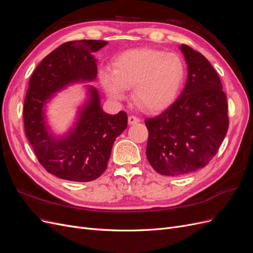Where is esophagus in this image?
<instances>
[{
    "label": "esophagus",
    "instance_id": "1",
    "mask_svg": "<svg viewBox=\"0 0 253 253\" xmlns=\"http://www.w3.org/2000/svg\"><path fill=\"white\" fill-rule=\"evenodd\" d=\"M127 120H128V125H136V124H138V122H140V119L137 116H134V115L128 116Z\"/></svg>",
    "mask_w": 253,
    "mask_h": 253
}]
</instances>
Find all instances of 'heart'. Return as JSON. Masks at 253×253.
Instances as JSON below:
<instances>
[{
    "label": "heart",
    "instance_id": "b5f03b06",
    "mask_svg": "<svg viewBox=\"0 0 253 253\" xmlns=\"http://www.w3.org/2000/svg\"><path fill=\"white\" fill-rule=\"evenodd\" d=\"M185 77L181 59L172 52L141 48L122 53L113 71L100 73V82L108 96L115 100L126 97L133 87V99L140 108L158 111L170 104Z\"/></svg>",
    "mask_w": 253,
    "mask_h": 253
}]
</instances>
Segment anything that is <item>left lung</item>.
Here are the masks:
<instances>
[{"mask_svg":"<svg viewBox=\"0 0 253 253\" xmlns=\"http://www.w3.org/2000/svg\"><path fill=\"white\" fill-rule=\"evenodd\" d=\"M188 79L179 97L157 116L145 119L147 158L162 175L179 176L208 165L229 127L227 97L220 79L201 52L180 46Z\"/></svg>","mask_w":253,"mask_h":253,"instance_id":"8db88e82","label":"left lung"}]
</instances>
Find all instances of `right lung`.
Returning <instances> with one entry per match:
<instances>
[{
  "label": "right lung",
  "mask_w": 253,
  "mask_h": 253,
  "mask_svg": "<svg viewBox=\"0 0 253 253\" xmlns=\"http://www.w3.org/2000/svg\"><path fill=\"white\" fill-rule=\"evenodd\" d=\"M106 43H63L41 61L29 79L23 108L25 134L41 166L59 178L81 182L98 178L108 167L114 141L126 128V113H104L93 86H88L89 100L77 125L65 137L55 138L45 126L43 108L52 94L73 82L96 79L97 64L91 53Z\"/></svg>",
  "instance_id": "1"
}]
</instances>
